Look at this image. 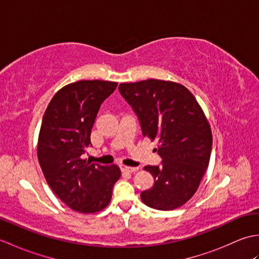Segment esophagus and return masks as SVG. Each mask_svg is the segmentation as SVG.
<instances>
[{"label": "esophagus", "mask_w": 259, "mask_h": 259, "mask_svg": "<svg viewBox=\"0 0 259 259\" xmlns=\"http://www.w3.org/2000/svg\"><path fill=\"white\" fill-rule=\"evenodd\" d=\"M121 171L122 172H129V174H133V172H136L138 171V168L137 167H126V166H121L120 167Z\"/></svg>", "instance_id": "1"}]
</instances>
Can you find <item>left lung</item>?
Here are the masks:
<instances>
[{
    "mask_svg": "<svg viewBox=\"0 0 259 259\" xmlns=\"http://www.w3.org/2000/svg\"><path fill=\"white\" fill-rule=\"evenodd\" d=\"M119 91L140 121L142 136L158 141L161 166H146L155 184L141 200L158 210L179 208L195 195L210 159L212 135L194 95L180 83L149 79Z\"/></svg>",
    "mask_w": 259,
    "mask_h": 259,
    "instance_id": "8db88e82",
    "label": "left lung"
}]
</instances>
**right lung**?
Listing matches in <instances>:
<instances>
[{"label": "right lung", "mask_w": 259, "mask_h": 259, "mask_svg": "<svg viewBox=\"0 0 259 259\" xmlns=\"http://www.w3.org/2000/svg\"><path fill=\"white\" fill-rule=\"evenodd\" d=\"M118 83L81 80L60 89L43 115L37 140V159L48 185L65 205L81 213L106 208L118 166H100L82 159L91 146L90 135L101 103Z\"/></svg>", "instance_id": "1"}]
</instances>
